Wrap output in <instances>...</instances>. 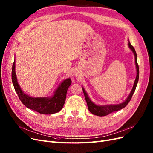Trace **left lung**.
Listing matches in <instances>:
<instances>
[{
	"label": "left lung",
	"mask_w": 153,
	"mask_h": 153,
	"mask_svg": "<svg viewBox=\"0 0 153 153\" xmlns=\"http://www.w3.org/2000/svg\"><path fill=\"white\" fill-rule=\"evenodd\" d=\"M128 47L133 52L134 55H135V65H136V69H137V76H136V78H135V82H134V85H133V87L132 88L130 94H129L127 99L125 100L124 102H123L122 103H119V104H117V105H96L95 103H94L89 99V96H88L85 89L82 87V90H83V92H84L85 98L86 102H87V104L88 109H89V112H91L92 114L98 115V116H105V115H107L110 114V113H112L113 112H115V111H117V110H121V109L124 108L125 106H126L128 104V103L129 102V101L131 100V99L132 98V96L134 93V92H135V91L137 83H138V78H139V68H138V63H137V53H136V52H135V48H133V46L131 45V43H129V41H128Z\"/></svg>",
	"instance_id": "8db88e82"
}]
</instances>
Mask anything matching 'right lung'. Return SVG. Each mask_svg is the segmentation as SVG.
I'll list each match as a JSON object with an SVG mask.
<instances>
[{
  "instance_id": "right-lung-1",
  "label": "right lung",
  "mask_w": 153,
  "mask_h": 153,
  "mask_svg": "<svg viewBox=\"0 0 153 153\" xmlns=\"http://www.w3.org/2000/svg\"><path fill=\"white\" fill-rule=\"evenodd\" d=\"M11 76L13 86L22 103L28 108L42 114H55L62 108L68 89L71 84L70 78H67L60 84L52 96L33 98L24 93L18 84L15 73V60L13 64Z\"/></svg>"
}]
</instances>
